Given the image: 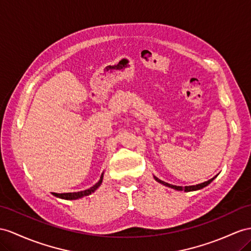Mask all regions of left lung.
<instances>
[{
    "instance_id": "1",
    "label": "left lung",
    "mask_w": 251,
    "mask_h": 251,
    "mask_svg": "<svg viewBox=\"0 0 251 251\" xmlns=\"http://www.w3.org/2000/svg\"><path fill=\"white\" fill-rule=\"evenodd\" d=\"M215 177H213V178H211L210 180H208V181H204V182H202V183H199V184H196V185H189V187H184V188H182V187H179V185H173V184H170V183H168V182H164V181H162V180H160V179H158V178H156L155 177V179L156 180L158 181V182H160V183H162V184H164V185H166V187H169V188H172V189H175V190H177V191H185V192H190V191H195V190H199V189H202V188H204V187H207V185L213 180Z\"/></svg>"
}]
</instances>
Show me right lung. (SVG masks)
Masks as SVG:
<instances>
[{"mask_svg": "<svg viewBox=\"0 0 251 251\" xmlns=\"http://www.w3.org/2000/svg\"><path fill=\"white\" fill-rule=\"evenodd\" d=\"M101 181H102V174L100 176V181L98 183H95L93 187H91V188L88 189V190L80 191V192H74V193H61V194H58V193H54V195L57 196V197H59V198H63V199H78L80 197L90 195V194H91V193H93L96 189L100 187Z\"/></svg>", "mask_w": 251, "mask_h": 251, "instance_id": "right-lung-1", "label": "right lung"}]
</instances>
